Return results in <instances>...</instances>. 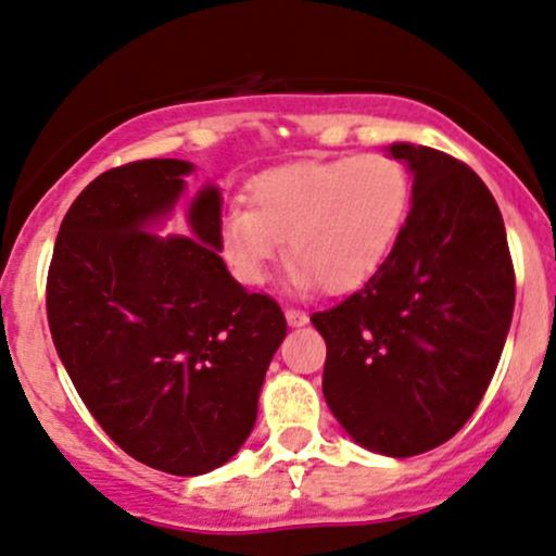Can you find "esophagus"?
Masks as SVG:
<instances>
[{
	"label": "esophagus",
	"instance_id": "34e87169",
	"mask_svg": "<svg viewBox=\"0 0 556 556\" xmlns=\"http://www.w3.org/2000/svg\"><path fill=\"white\" fill-rule=\"evenodd\" d=\"M307 312H302V309H294V307H289L286 309V323H289L291 328H302V326H307Z\"/></svg>",
	"mask_w": 556,
	"mask_h": 556
}]
</instances>
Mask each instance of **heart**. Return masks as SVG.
I'll list each match as a JSON object with an SVG mask.
<instances>
[{
    "instance_id": "b5f03b06",
    "label": "heart",
    "mask_w": 556,
    "mask_h": 556,
    "mask_svg": "<svg viewBox=\"0 0 556 556\" xmlns=\"http://www.w3.org/2000/svg\"><path fill=\"white\" fill-rule=\"evenodd\" d=\"M409 210V176L383 154L294 162L249 186V210L223 217V254L244 283H262L280 254L289 280L328 294L349 291L389 257Z\"/></svg>"
}]
</instances>
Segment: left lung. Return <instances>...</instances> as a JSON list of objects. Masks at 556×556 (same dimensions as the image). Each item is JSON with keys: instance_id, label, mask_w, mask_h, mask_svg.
<instances>
[{"instance_id": "obj_1", "label": "left lung", "mask_w": 556, "mask_h": 556, "mask_svg": "<svg viewBox=\"0 0 556 556\" xmlns=\"http://www.w3.org/2000/svg\"><path fill=\"white\" fill-rule=\"evenodd\" d=\"M413 176L394 249L357 294L312 315L326 339L323 396L370 452L415 457L452 439L489 389L515 309L494 197L465 162L391 143Z\"/></svg>"}]
</instances>
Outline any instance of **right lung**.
I'll list each match as a JSON object with an SVG mask.
<instances>
[{
    "instance_id": "add662e5",
    "label": "right lung",
    "mask_w": 556,
    "mask_h": 556,
    "mask_svg": "<svg viewBox=\"0 0 556 556\" xmlns=\"http://www.w3.org/2000/svg\"><path fill=\"white\" fill-rule=\"evenodd\" d=\"M194 165L139 160L93 178L67 210L47 317L67 376L123 452L170 476L226 465L252 433L286 339L270 296L220 257V189L191 199V236H160Z\"/></svg>"
}]
</instances>
